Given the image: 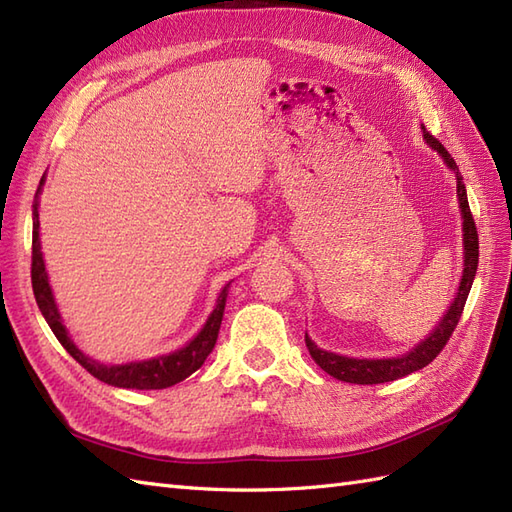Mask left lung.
<instances>
[{"label": "left lung", "instance_id": "left-lung-1", "mask_svg": "<svg viewBox=\"0 0 512 512\" xmlns=\"http://www.w3.org/2000/svg\"><path fill=\"white\" fill-rule=\"evenodd\" d=\"M424 138L430 147L443 157V162L448 164L456 175V196H458V205H461V214H463V244H465V268H463L461 285H458L456 298L452 300L450 309L445 311L443 320L437 324V329H432V333L424 339V342H419L413 350H409L402 357H391V359L342 357V355H335V352L318 348L311 342V337L305 333V344L309 348V355L326 374H331L333 378H337V381L355 383V385H378V383L398 381V378H402L406 374L422 370L439 355L443 346L448 344V339L454 333L458 320H461L465 300L469 296L471 283H474L476 270H478V231H476L474 216H471V212H469L465 183H463L461 173H458L454 157L445 151L443 144L435 136H430L426 129H424Z\"/></svg>", "mask_w": 512, "mask_h": 512}]
</instances>
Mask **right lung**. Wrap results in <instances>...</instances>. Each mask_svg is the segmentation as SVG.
<instances>
[{
    "label": "right lung",
    "mask_w": 512,
    "mask_h": 512,
    "mask_svg": "<svg viewBox=\"0 0 512 512\" xmlns=\"http://www.w3.org/2000/svg\"><path fill=\"white\" fill-rule=\"evenodd\" d=\"M45 175L38 183V190L34 194V212H32V287H34V298L36 305L41 309L43 318L47 320L49 329L54 331L58 337V342L64 346V350L82 365L86 372L99 378L101 383H108L112 387H125V389H166L181 383L183 378H188L205 363L209 352L214 350L218 331H220V322H222V313H225V303H227V287L220 292L218 303L214 311L209 313L207 322L203 324V329L199 331L190 342L170 352V355L164 357H155L149 361H138V363H125V365H103L97 363L90 357H86L84 352L73 344V339L69 337L67 326L62 324L60 313L56 307L54 294H51L49 279H47V270H45V261L41 253V238H38V194L43 190Z\"/></svg>",
    "instance_id": "add662e5"
}]
</instances>
